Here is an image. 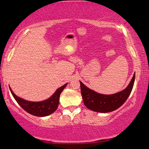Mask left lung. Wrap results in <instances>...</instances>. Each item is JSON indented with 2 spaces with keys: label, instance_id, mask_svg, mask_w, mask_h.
Here are the masks:
<instances>
[{
  "label": "left lung",
  "instance_id": "1",
  "mask_svg": "<svg viewBox=\"0 0 149 149\" xmlns=\"http://www.w3.org/2000/svg\"><path fill=\"white\" fill-rule=\"evenodd\" d=\"M135 72L127 87L113 95H102L88 88L82 82L81 91L84 104L88 109L98 113H109L119 108L129 97L133 88Z\"/></svg>",
  "mask_w": 149,
  "mask_h": 149
}]
</instances>
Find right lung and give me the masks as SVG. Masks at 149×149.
Here are the masks:
<instances>
[{"label":"right lung","instance_id":"1","mask_svg":"<svg viewBox=\"0 0 149 149\" xmlns=\"http://www.w3.org/2000/svg\"><path fill=\"white\" fill-rule=\"evenodd\" d=\"M67 85V83L64 84L61 87L58 88L55 91L51 97L47 100H42L40 102H32L17 97L13 92L10 87V92L12 93L13 97L15 98L16 101L18 102L20 107L27 113L33 114L36 116H46L53 113L56 111L58 106L59 98H60L61 93L63 92V89Z\"/></svg>","mask_w":149,"mask_h":149}]
</instances>
